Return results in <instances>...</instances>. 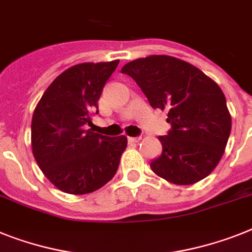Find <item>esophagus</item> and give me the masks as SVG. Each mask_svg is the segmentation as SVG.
I'll return each instance as SVG.
<instances>
[{"mask_svg":"<svg viewBox=\"0 0 252 252\" xmlns=\"http://www.w3.org/2000/svg\"><path fill=\"white\" fill-rule=\"evenodd\" d=\"M142 139V137H128V141H129L130 143H137L139 142Z\"/></svg>","mask_w":252,"mask_h":252,"instance_id":"obj_1","label":"esophagus"}]
</instances>
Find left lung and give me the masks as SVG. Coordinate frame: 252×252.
Returning <instances> with one entry per match:
<instances>
[{
	"label": "left lung",
	"mask_w": 252,
	"mask_h": 252,
	"mask_svg": "<svg viewBox=\"0 0 252 252\" xmlns=\"http://www.w3.org/2000/svg\"><path fill=\"white\" fill-rule=\"evenodd\" d=\"M154 109L168 110V136L152 172L174 185L208 177L225 151L232 118L220 87L200 69L168 55H151L123 66Z\"/></svg>",
	"instance_id": "left-lung-1"
}]
</instances>
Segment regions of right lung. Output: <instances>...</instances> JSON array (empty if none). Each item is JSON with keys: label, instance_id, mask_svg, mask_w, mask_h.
Listing matches in <instances>:
<instances>
[{"label": "right lung", "instance_id": "1", "mask_svg": "<svg viewBox=\"0 0 252 252\" xmlns=\"http://www.w3.org/2000/svg\"><path fill=\"white\" fill-rule=\"evenodd\" d=\"M119 64L83 63L69 67L48 88L32 118V151L44 177L65 193L86 194L115 175L126 136L86 129L98 113L102 88Z\"/></svg>", "mask_w": 252, "mask_h": 252}]
</instances>
